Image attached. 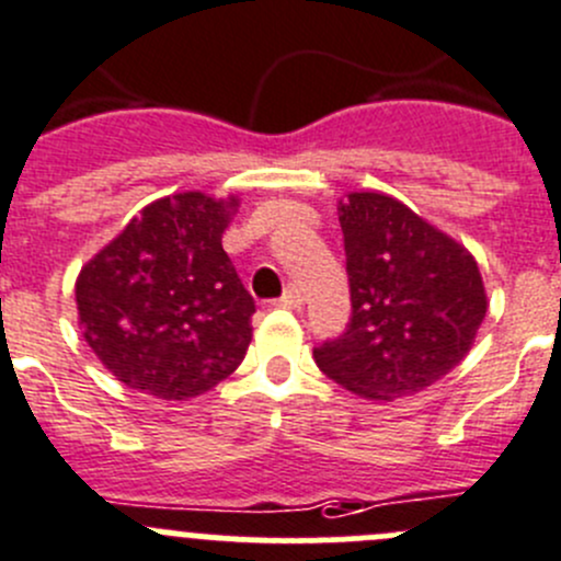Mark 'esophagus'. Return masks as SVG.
Returning <instances> with one entry per match:
<instances>
[{
    "label": "esophagus",
    "mask_w": 561,
    "mask_h": 561,
    "mask_svg": "<svg viewBox=\"0 0 561 561\" xmlns=\"http://www.w3.org/2000/svg\"><path fill=\"white\" fill-rule=\"evenodd\" d=\"M279 307H285V309H298L304 304V293H301V287H296V285H290L285 290V296L279 298Z\"/></svg>",
    "instance_id": "1"
}]
</instances>
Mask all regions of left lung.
Returning <instances> with one entry per match:
<instances>
[{"mask_svg": "<svg viewBox=\"0 0 561 561\" xmlns=\"http://www.w3.org/2000/svg\"><path fill=\"white\" fill-rule=\"evenodd\" d=\"M336 214L353 314L314 362L367 400L416 394L463 362L485 320L474 254L389 194L351 192Z\"/></svg>", "mask_w": 561, "mask_h": 561, "instance_id": "1", "label": "left lung"}]
</instances>
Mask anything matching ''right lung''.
<instances>
[{
	"label": "right lung",
	"mask_w": 561,
	"mask_h": 561,
	"mask_svg": "<svg viewBox=\"0 0 561 561\" xmlns=\"http://www.w3.org/2000/svg\"><path fill=\"white\" fill-rule=\"evenodd\" d=\"M238 205L203 192L156 199L81 268V334L119 383L188 400L243 362L254 298L221 249Z\"/></svg>",
	"instance_id": "1"
}]
</instances>
